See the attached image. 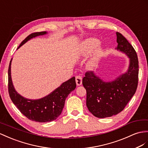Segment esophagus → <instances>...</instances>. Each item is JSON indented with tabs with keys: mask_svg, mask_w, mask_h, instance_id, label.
I'll return each mask as SVG.
<instances>
[{
	"mask_svg": "<svg viewBox=\"0 0 148 148\" xmlns=\"http://www.w3.org/2000/svg\"><path fill=\"white\" fill-rule=\"evenodd\" d=\"M82 77L81 75H77L75 77V82H76V84L77 86H81L82 84Z\"/></svg>",
	"mask_w": 148,
	"mask_h": 148,
	"instance_id": "1",
	"label": "esophagus"
}]
</instances>
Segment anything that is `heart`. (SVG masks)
Instances as JSON below:
<instances>
[{
    "instance_id": "1",
    "label": "heart",
    "mask_w": 148,
    "mask_h": 148,
    "mask_svg": "<svg viewBox=\"0 0 148 148\" xmlns=\"http://www.w3.org/2000/svg\"><path fill=\"white\" fill-rule=\"evenodd\" d=\"M99 44V40L95 38H89L83 42L81 50V56H88L95 48L93 54L89 62V66L91 67H95L104 54V48L102 45H98Z\"/></svg>"
}]
</instances>
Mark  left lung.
Segmentation results:
<instances>
[{"label":"left lung","instance_id":"obj_1","mask_svg":"<svg viewBox=\"0 0 148 148\" xmlns=\"http://www.w3.org/2000/svg\"><path fill=\"white\" fill-rule=\"evenodd\" d=\"M116 50L130 58L126 73L114 80L105 81L94 72H88L82 79L86 90V106L92 114L99 118L111 117L122 111L134 96L138 83L139 65L133 47L121 34L116 32Z\"/></svg>","mask_w":148,"mask_h":148}]
</instances>
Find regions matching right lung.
Masks as SVG:
<instances>
[{
	"label": "right lung",
	"mask_w": 148,
	"mask_h": 148,
	"mask_svg": "<svg viewBox=\"0 0 148 148\" xmlns=\"http://www.w3.org/2000/svg\"><path fill=\"white\" fill-rule=\"evenodd\" d=\"M46 31L32 33L22 42L18 49L32 38L47 34ZM8 70L9 93L11 100L21 112L30 120L39 123H47L56 120L60 116L65 101L76 87L75 77L63 82L47 96L39 99H29L22 96L15 89L11 77V62Z\"/></svg>",
	"instance_id": "right-lung-1"
}]
</instances>
